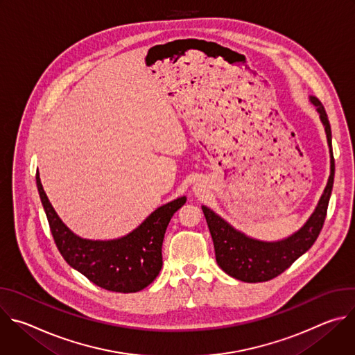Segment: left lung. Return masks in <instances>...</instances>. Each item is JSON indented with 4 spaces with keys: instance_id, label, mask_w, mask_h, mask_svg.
I'll use <instances>...</instances> for the list:
<instances>
[{
    "instance_id": "1",
    "label": "left lung",
    "mask_w": 355,
    "mask_h": 355,
    "mask_svg": "<svg viewBox=\"0 0 355 355\" xmlns=\"http://www.w3.org/2000/svg\"><path fill=\"white\" fill-rule=\"evenodd\" d=\"M311 101L320 115L326 129L327 143L331 147V128L326 110L316 96H311ZM330 153L331 171L329 182L315 212L305 223V226L285 240L267 243L250 239L233 229L214 211L207 207H202L214 240L216 263L226 274L244 282H266L282 274L303 252H306L313 245L318 236L320 234L327 215L329 199L334 182L333 151H330Z\"/></svg>"
}]
</instances>
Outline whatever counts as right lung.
<instances>
[{
  "mask_svg": "<svg viewBox=\"0 0 355 355\" xmlns=\"http://www.w3.org/2000/svg\"><path fill=\"white\" fill-rule=\"evenodd\" d=\"M36 185L50 232L66 263L92 284L112 292L132 293L150 285L163 266L162 245L173 215L185 204L177 198L157 208L137 229L116 240H85L60 220L43 191L39 173Z\"/></svg>",
  "mask_w": 355,
  "mask_h": 355,
  "instance_id": "1",
  "label": "right lung"
}]
</instances>
